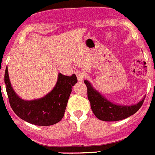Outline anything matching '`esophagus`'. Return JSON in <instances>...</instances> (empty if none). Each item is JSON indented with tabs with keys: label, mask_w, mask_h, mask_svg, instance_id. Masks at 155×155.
Segmentation results:
<instances>
[{
	"label": "esophagus",
	"mask_w": 155,
	"mask_h": 155,
	"mask_svg": "<svg viewBox=\"0 0 155 155\" xmlns=\"http://www.w3.org/2000/svg\"><path fill=\"white\" fill-rule=\"evenodd\" d=\"M76 76H77V79L79 81H82L84 79V77H85V75H84V73L82 71H80V70H78V71L76 72Z\"/></svg>",
	"instance_id": "obj_1"
}]
</instances>
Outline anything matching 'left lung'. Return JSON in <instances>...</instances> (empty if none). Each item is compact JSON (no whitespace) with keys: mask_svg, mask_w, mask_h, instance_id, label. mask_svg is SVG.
Listing matches in <instances>:
<instances>
[{"mask_svg":"<svg viewBox=\"0 0 155 155\" xmlns=\"http://www.w3.org/2000/svg\"><path fill=\"white\" fill-rule=\"evenodd\" d=\"M87 86V98L92 112L98 119L104 121H115L124 119L137 112L144 102L145 97L136 105H117L107 101L97 91L93 88L87 80L84 81Z\"/></svg>","mask_w":155,"mask_h":155,"instance_id":"obj_1","label":"left lung"}]
</instances>
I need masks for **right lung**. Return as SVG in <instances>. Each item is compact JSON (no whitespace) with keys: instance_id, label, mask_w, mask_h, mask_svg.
Instances as JSON below:
<instances>
[{"instance_id":"right-lung-1","label":"right lung","mask_w":155,"mask_h":155,"mask_svg":"<svg viewBox=\"0 0 155 155\" xmlns=\"http://www.w3.org/2000/svg\"><path fill=\"white\" fill-rule=\"evenodd\" d=\"M7 96L13 112L24 121L38 126H49L59 122L64 115L72 87L77 82V78L59 73L58 82L51 92L40 99L24 101L12 89L9 79L7 67L4 75Z\"/></svg>"}]
</instances>
